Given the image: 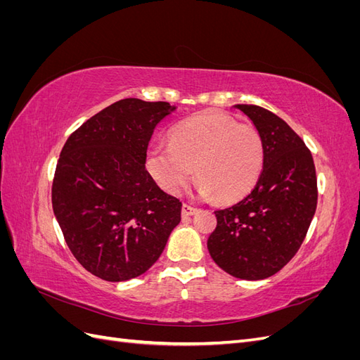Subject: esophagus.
<instances>
[{"instance_id": "obj_1", "label": "esophagus", "mask_w": 360, "mask_h": 360, "mask_svg": "<svg viewBox=\"0 0 360 360\" xmlns=\"http://www.w3.org/2000/svg\"><path fill=\"white\" fill-rule=\"evenodd\" d=\"M197 212H198V209H195V207H192V205H189V204H183V207H181V216H183V217L193 216Z\"/></svg>"}]
</instances>
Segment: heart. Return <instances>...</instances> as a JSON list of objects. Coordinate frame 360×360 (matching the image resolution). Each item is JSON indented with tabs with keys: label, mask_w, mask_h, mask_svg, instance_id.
I'll list each match as a JSON object with an SVG mask.
<instances>
[{
	"label": "heart",
	"mask_w": 360,
	"mask_h": 360,
	"mask_svg": "<svg viewBox=\"0 0 360 360\" xmlns=\"http://www.w3.org/2000/svg\"><path fill=\"white\" fill-rule=\"evenodd\" d=\"M147 169L160 189L179 195L197 172L198 195L234 201L255 186L264 163L258 130L222 112L207 111L172 129L169 146L147 151Z\"/></svg>",
	"instance_id": "obj_1"
}]
</instances>
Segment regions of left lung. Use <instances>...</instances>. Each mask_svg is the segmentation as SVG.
Wrapping results in <instances>:
<instances>
[{"mask_svg":"<svg viewBox=\"0 0 360 360\" xmlns=\"http://www.w3.org/2000/svg\"><path fill=\"white\" fill-rule=\"evenodd\" d=\"M234 110L263 139V171L248 197L214 212L207 249L228 275L259 281L284 267L304 240L317 209V176L311 151L284 120L255 105Z\"/></svg>","mask_w":360,"mask_h":360,"instance_id":"obj_1","label":"left lung"}]
</instances>
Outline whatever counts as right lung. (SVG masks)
Listing matches in <instances>:
<instances>
[{"instance_id":"obj_1","label":"right lung","mask_w":360,"mask_h":360,"mask_svg":"<svg viewBox=\"0 0 360 360\" xmlns=\"http://www.w3.org/2000/svg\"><path fill=\"white\" fill-rule=\"evenodd\" d=\"M177 110L168 102L123 99L69 136L52 183V209L73 257L110 282L153 266L181 221V202L146 169L155 127Z\"/></svg>"}]
</instances>
